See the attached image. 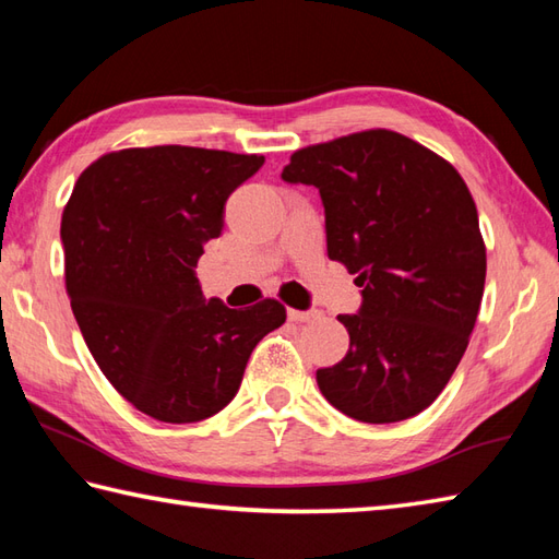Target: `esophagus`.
<instances>
[{
  "instance_id": "esophagus-1",
  "label": "esophagus",
  "mask_w": 559,
  "mask_h": 559,
  "mask_svg": "<svg viewBox=\"0 0 559 559\" xmlns=\"http://www.w3.org/2000/svg\"><path fill=\"white\" fill-rule=\"evenodd\" d=\"M319 310H288V319L290 322H298V324H305V322H314V319H319Z\"/></svg>"
}]
</instances>
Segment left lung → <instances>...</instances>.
<instances>
[{"label": "left lung", "instance_id": "left-lung-1", "mask_svg": "<svg viewBox=\"0 0 559 559\" xmlns=\"http://www.w3.org/2000/svg\"><path fill=\"white\" fill-rule=\"evenodd\" d=\"M281 177L319 189L329 259L362 288L358 314H338L350 348L317 370L319 391L360 423L413 418L442 394L480 310L488 261L466 182L389 129L295 151Z\"/></svg>", "mask_w": 559, "mask_h": 559}]
</instances>
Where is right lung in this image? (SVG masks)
Listing matches in <instances>:
<instances>
[{"label":"right lung","instance_id":"add662e5","mask_svg":"<svg viewBox=\"0 0 559 559\" xmlns=\"http://www.w3.org/2000/svg\"><path fill=\"white\" fill-rule=\"evenodd\" d=\"M264 156L124 148L91 163L62 216L64 278L83 341L110 384L160 423H199L240 389L249 355L286 322L261 300L230 310L197 278L225 201Z\"/></svg>","mask_w":559,"mask_h":559}]
</instances>
